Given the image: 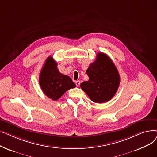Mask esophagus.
<instances>
[{"mask_svg":"<svg viewBox=\"0 0 157 157\" xmlns=\"http://www.w3.org/2000/svg\"><path fill=\"white\" fill-rule=\"evenodd\" d=\"M75 83H76V85L77 86H79V85H80V81H76L75 82Z\"/></svg>","mask_w":157,"mask_h":157,"instance_id":"34e87169","label":"esophagus"}]
</instances>
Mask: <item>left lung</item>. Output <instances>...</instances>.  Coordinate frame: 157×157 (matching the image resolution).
<instances>
[{"label": "left lung", "mask_w": 157, "mask_h": 157, "mask_svg": "<svg viewBox=\"0 0 157 157\" xmlns=\"http://www.w3.org/2000/svg\"><path fill=\"white\" fill-rule=\"evenodd\" d=\"M89 80L80 85L81 88L95 103L110 101L116 94L120 85L118 71L110 58L99 52L96 60L86 70Z\"/></svg>", "instance_id": "left-lung-1"}]
</instances>
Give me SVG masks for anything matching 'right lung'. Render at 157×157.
I'll return each instance as SVG.
<instances>
[{
  "mask_svg": "<svg viewBox=\"0 0 157 157\" xmlns=\"http://www.w3.org/2000/svg\"><path fill=\"white\" fill-rule=\"evenodd\" d=\"M39 85L44 94L53 101H56L71 88L76 87L69 76L61 74L52 56L46 59L39 75Z\"/></svg>",
  "mask_w": 157,
  "mask_h": 157,
  "instance_id": "1",
  "label": "right lung"
}]
</instances>
